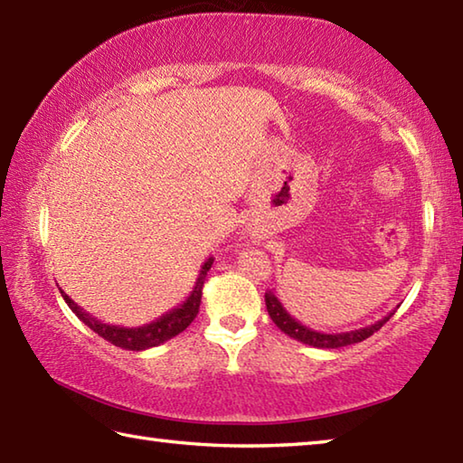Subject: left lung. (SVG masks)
I'll return each mask as SVG.
<instances>
[{"mask_svg":"<svg viewBox=\"0 0 463 463\" xmlns=\"http://www.w3.org/2000/svg\"><path fill=\"white\" fill-rule=\"evenodd\" d=\"M265 306H267L269 316H271L275 326L279 327L281 332L288 334L289 338L304 342V344H307V346H314V348H342V346H350V344L363 342L368 338V335H373L374 332L381 330V327L389 322L394 314V309H392V312L386 314L383 319H378V322H374L371 326L358 327V330L340 332V334H326V332L312 330V327H307L301 322H298V319L283 307V304L277 299L273 291L265 293Z\"/></svg>","mask_w":463,"mask_h":463,"instance_id":"8db88e82","label":"left lung"}]
</instances>
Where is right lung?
<instances>
[{
	"label": "right lung",
	"instance_id": "1",
	"mask_svg": "<svg viewBox=\"0 0 463 463\" xmlns=\"http://www.w3.org/2000/svg\"><path fill=\"white\" fill-rule=\"evenodd\" d=\"M213 263H214V259L208 257L206 263L203 265V269H200V275H198V279L194 283V289L190 291V296L186 298L184 304L170 309V312H165L162 317L154 319L151 324L139 326V327H121V326H111V324L99 322L97 317H92L80 306L74 304V301L69 296H66L62 289H61V293H62L66 304H69L72 312L77 314L80 322L89 326L92 332L100 335V338H105L107 342H111L119 348L141 352V350L154 348V346H159V344L167 342L170 338H174V335H178L180 332L186 330V327L192 322H194V317H196L198 309H200V299H203V288H204L206 273L210 271Z\"/></svg>",
	"mask_w": 463,
	"mask_h": 463
}]
</instances>
